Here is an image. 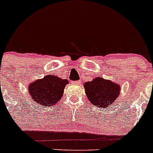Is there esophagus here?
Returning <instances> with one entry per match:
<instances>
[{"mask_svg":"<svg viewBox=\"0 0 153 153\" xmlns=\"http://www.w3.org/2000/svg\"><path fill=\"white\" fill-rule=\"evenodd\" d=\"M74 84H80V81H74V82H72Z\"/></svg>","mask_w":153,"mask_h":153,"instance_id":"34e87169","label":"esophagus"}]
</instances>
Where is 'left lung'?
Returning <instances> with one entry per match:
<instances>
[{"label": "left lung", "instance_id": "left-lung-1", "mask_svg": "<svg viewBox=\"0 0 153 153\" xmlns=\"http://www.w3.org/2000/svg\"><path fill=\"white\" fill-rule=\"evenodd\" d=\"M84 87L90 103L102 108L114 104L120 93L119 84L102 77H96L91 81L85 82Z\"/></svg>", "mask_w": 153, "mask_h": 153}]
</instances>
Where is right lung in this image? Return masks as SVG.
I'll return each instance as SVG.
<instances>
[{"instance_id": "right-lung-1", "label": "right lung", "mask_w": 153, "mask_h": 153, "mask_svg": "<svg viewBox=\"0 0 153 153\" xmlns=\"http://www.w3.org/2000/svg\"><path fill=\"white\" fill-rule=\"evenodd\" d=\"M69 81L54 75H48L29 84L28 93L36 103L48 108L58 103L63 95L65 87Z\"/></svg>"}]
</instances>
